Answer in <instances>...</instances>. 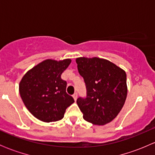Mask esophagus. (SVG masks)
<instances>
[{
  "label": "esophagus",
  "mask_w": 155,
  "mask_h": 155,
  "mask_svg": "<svg viewBox=\"0 0 155 155\" xmlns=\"http://www.w3.org/2000/svg\"><path fill=\"white\" fill-rule=\"evenodd\" d=\"M73 99L75 100V101H76V99H77V97H78V94H77V93H75L73 95Z\"/></svg>",
  "instance_id": "1"
}]
</instances>
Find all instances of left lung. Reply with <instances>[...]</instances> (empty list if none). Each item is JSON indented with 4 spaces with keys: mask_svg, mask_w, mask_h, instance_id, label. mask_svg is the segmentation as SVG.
Here are the masks:
<instances>
[{
    "mask_svg": "<svg viewBox=\"0 0 155 155\" xmlns=\"http://www.w3.org/2000/svg\"><path fill=\"white\" fill-rule=\"evenodd\" d=\"M76 62L87 89L86 98L76 101L83 118L95 125L111 122L126 101L125 71L109 61L97 57L77 58Z\"/></svg>",
    "mask_w": 155,
    "mask_h": 155,
    "instance_id": "left-lung-1",
    "label": "left lung"
}]
</instances>
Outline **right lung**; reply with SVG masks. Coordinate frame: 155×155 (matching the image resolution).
I'll list each match as a JSON object with an SVG mask.
<instances>
[{
  "instance_id": "add662e5",
  "label": "right lung",
  "mask_w": 155,
  "mask_h": 155,
  "mask_svg": "<svg viewBox=\"0 0 155 155\" xmlns=\"http://www.w3.org/2000/svg\"><path fill=\"white\" fill-rule=\"evenodd\" d=\"M71 59H46L29 70L19 82L25 106L37 119L52 122L62 119L74 100L66 92L67 82L61 78Z\"/></svg>"
}]
</instances>
